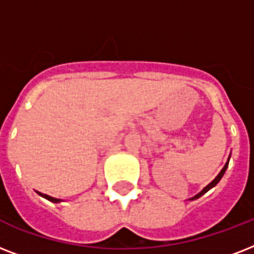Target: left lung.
Listing matches in <instances>:
<instances>
[{"label":"left lung","instance_id":"left-lung-1","mask_svg":"<svg viewBox=\"0 0 254 254\" xmlns=\"http://www.w3.org/2000/svg\"><path fill=\"white\" fill-rule=\"evenodd\" d=\"M229 158H231V157H229ZM229 158H228V161H227V163H225V165H224V167H223V169H221V171H220V173H219V175H217V177L215 178V179H213V181L211 182V183H209L208 186H205L204 189L201 190L200 192L197 193V195H195V196H193V197H191V199H190V200H193V199H197V197H200L201 195H203V193H205V192H207V191H208V190H211V189H212L213 186H216L217 183H219V181H220L221 178H223V175H224L225 170H227V167H228Z\"/></svg>","mask_w":254,"mask_h":254}]
</instances>
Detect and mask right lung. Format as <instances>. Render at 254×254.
<instances>
[{
	"instance_id": "obj_1",
	"label": "right lung",
	"mask_w": 254,
	"mask_h": 254,
	"mask_svg": "<svg viewBox=\"0 0 254 254\" xmlns=\"http://www.w3.org/2000/svg\"><path fill=\"white\" fill-rule=\"evenodd\" d=\"M37 193H38V195H41V196H42V197H45V199H47V200H50V201H53V203H59V201H62V200H61V199H57V197L49 196V195H46V193L38 192V191H37Z\"/></svg>"
}]
</instances>
